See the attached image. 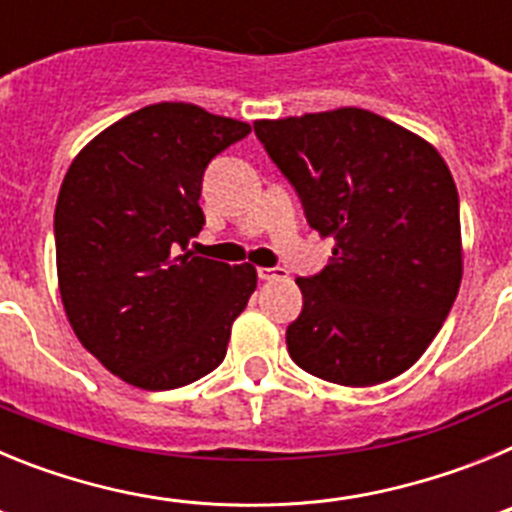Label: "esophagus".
I'll list each match as a JSON object with an SVG mask.
<instances>
[{"label":"esophagus","instance_id":"esophagus-1","mask_svg":"<svg viewBox=\"0 0 512 512\" xmlns=\"http://www.w3.org/2000/svg\"><path fill=\"white\" fill-rule=\"evenodd\" d=\"M259 279H264V282L287 279V269H282V266H259Z\"/></svg>","mask_w":512,"mask_h":512}]
</instances>
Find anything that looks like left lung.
Instances as JSON below:
<instances>
[{
  "mask_svg": "<svg viewBox=\"0 0 512 512\" xmlns=\"http://www.w3.org/2000/svg\"><path fill=\"white\" fill-rule=\"evenodd\" d=\"M256 138L333 238L323 271L300 277L287 328L300 369L372 387L415 364L461 284L459 194L431 143L359 107L253 122Z\"/></svg>",
  "mask_w": 512,
  "mask_h": 512,
  "instance_id": "left-lung-1",
  "label": "left lung"
}]
</instances>
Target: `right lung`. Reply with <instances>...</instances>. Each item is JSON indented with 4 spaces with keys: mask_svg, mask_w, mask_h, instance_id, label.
Wrapping results in <instances>:
<instances>
[{
    "mask_svg": "<svg viewBox=\"0 0 512 512\" xmlns=\"http://www.w3.org/2000/svg\"><path fill=\"white\" fill-rule=\"evenodd\" d=\"M248 133L197 104H151L99 133L63 176V307L89 354L140 390H176L220 366L256 289L251 264L187 251L205 225L207 164Z\"/></svg>",
    "mask_w": 512,
    "mask_h": 512,
    "instance_id": "obj_1",
    "label": "right lung"
}]
</instances>
